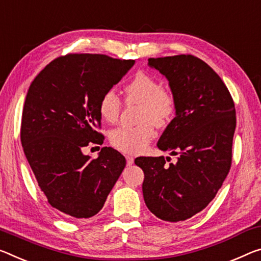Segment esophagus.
Wrapping results in <instances>:
<instances>
[{
    "label": "esophagus",
    "mask_w": 261,
    "mask_h": 261,
    "mask_svg": "<svg viewBox=\"0 0 261 261\" xmlns=\"http://www.w3.org/2000/svg\"><path fill=\"white\" fill-rule=\"evenodd\" d=\"M134 156L132 155H126V164H127V166H131L132 164H134Z\"/></svg>",
    "instance_id": "esophagus-1"
}]
</instances>
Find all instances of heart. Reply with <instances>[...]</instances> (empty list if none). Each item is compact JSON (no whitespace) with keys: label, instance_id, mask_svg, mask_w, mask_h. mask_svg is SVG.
I'll return each mask as SVG.
<instances>
[{"label":"heart","instance_id":"obj_1","mask_svg":"<svg viewBox=\"0 0 261 261\" xmlns=\"http://www.w3.org/2000/svg\"><path fill=\"white\" fill-rule=\"evenodd\" d=\"M125 100L138 105L140 124L137 126H119L111 131L110 143L124 153L136 154L144 151L155 135L154 124L163 126L174 114L175 100L169 90L161 88L158 81L146 73L139 72L124 88ZM122 102L115 90L109 89L102 95L98 110L108 123L117 121Z\"/></svg>","mask_w":261,"mask_h":261}]
</instances>
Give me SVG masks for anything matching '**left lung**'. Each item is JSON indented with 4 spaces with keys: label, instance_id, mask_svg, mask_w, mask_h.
Wrapping results in <instances>:
<instances>
[{
    "label": "left lung",
    "instance_id": "1",
    "mask_svg": "<svg viewBox=\"0 0 261 261\" xmlns=\"http://www.w3.org/2000/svg\"><path fill=\"white\" fill-rule=\"evenodd\" d=\"M147 65L166 77L175 100V117L156 146L177 158L166 165L164 156H140L135 164L145 175L148 210L163 221H186L212 202L230 171L234 103L218 74L196 57L150 58Z\"/></svg>",
    "mask_w": 261,
    "mask_h": 261
}]
</instances>
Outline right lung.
<instances>
[{
	"instance_id": "obj_1",
	"label": "right lung",
	"mask_w": 261,
	"mask_h": 261,
	"mask_svg": "<svg viewBox=\"0 0 261 261\" xmlns=\"http://www.w3.org/2000/svg\"><path fill=\"white\" fill-rule=\"evenodd\" d=\"M135 60L68 55L51 61L32 81L23 108L20 142L48 203L68 218H89L105 205L126 160L113 147L96 159L84 154L103 144L98 105Z\"/></svg>"
}]
</instances>
